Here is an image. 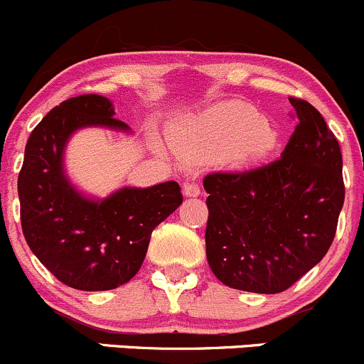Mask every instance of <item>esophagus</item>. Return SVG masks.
I'll return each instance as SVG.
<instances>
[{
  "label": "esophagus",
  "instance_id": "obj_1",
  "mask_svg": "<svg viewBox=\"0 0 364 364\" xmlns=\"http://www.w3.org/2000/svg\"><path fill=\"white\" fill-rule=\"evenodd\" d=\"M183 193H185L186 197H198V195H200V186L193 181L185 183V185H183Z\"/></svg>",
  "mask_w": 364,
  "mask_h": 364
}]
</instances>
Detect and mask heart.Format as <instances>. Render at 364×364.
Returning a JSON list of instances; mask_svg holds the SVG:
<instances>
[{
	"instance_id": "heart-1",
	"label": "heart",
	"mask_w": 364,
	"mask_h": 364,
	"mask_svg": "<svg viewBox=\"0 0 364 364\" xmlns=\"http://www.w3.org/2000/svg\"><path fill=\"white\" fill-rule=\"evenodd\" d=\"M274 127L254 107L230 102L197 115L178 136L185 155L225 154L235 164L262 161L277 146Z\"/></svg>"
}]
</instances>
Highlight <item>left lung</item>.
I'll list each match as a JSON object with an SVG mask.
<instances>
[{"instance_id":"1","label":"left lung","mask_w":364,"mask_h":364,"mask_svg":"<svg viewBox=\"0 0 364 364\" xmlns=\"http://www.w3.org/2000/svg\"><path fill=\"white\" fill-rule=\"evenodd\" d=\"M289 100L297 126L278 161L203 179L207 261L231 289L283 292L325 257L337 231L341 146L311 103Z\"/></svg>"}]
</instances>
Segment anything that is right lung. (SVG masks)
I'll return each mask as SVG.
<instances>
[{"label":"right lung","mask_w":364,"mask_h":364,"mask_svg":"<svg viewBox=\"0 0 364 364\" xmlns=\"http://www.w3.org/2000/svg\"><path fill=\"white\" fill-rule=\"evenodd\" d=\"M100 95L60 103L34 127L18 174L20 223L33 254L62 283L77 290H112L143 264L151 231L183 202L176 181L117 190L102 200L75 190L63 169V151L81 127L129 131Z\"/></svg>","instance_id":"obj_1"}]
</instances>
